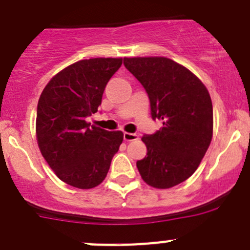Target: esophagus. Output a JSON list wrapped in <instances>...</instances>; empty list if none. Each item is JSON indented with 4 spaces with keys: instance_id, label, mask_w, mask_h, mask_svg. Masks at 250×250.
Returning a JSON list of instances; mask_svg holds the SVG:
<instances>
[{
    "instance_id": "34e87169",
    "label": "esophagus",
    "mask_w": 250,
    "mask_h": 250,
    "mask_svg": "<svg viewBox=\"0 0 250 250\" xmlns=\"http://www.w3.org/2000/svg\"><path fill=\"white\" fill-rule=\"evenodd\" d=\"M123 139H125V142H132V141H136V139H138V136H137L136 133L125 132L123 133Z\"/></svg>"
}]
</instances>
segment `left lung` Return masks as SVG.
<instances>
[{"instance_id": "obj_1", "label": "left lung", "mask_w": 250, "mask_h": 250, "mask_svg": "<svg viewBox=\"0 0 250 250\" xmlns=\"http://www.w3.org/2000/svg\"><path fill=\"white\" fill-rule=\"evenodd\" d=\"M128 71L143 85L153 120L163 127L142 141L146 155L137 162L142 179L170 188L199 167L212 139L213 108L206 86L190 70L163 57L125 58Z\"/></svg>"}]
</instances>
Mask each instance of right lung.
<instances>
[{
	"mask_svg": "<svg viewBox=\"0 0 250 250\" xmlns=\"http://www.w3.org/2000/svg\"><path fill=\"white\" fill-rule=\"evenodd\" d=\"M121 58L80 60L58 72L44 87L37 107V141L42 155L58 178L78 188L102 183L123 133L91 125L109 79Z\"/></svg>",
	"mask_w": 250,
	"mask_h": 250,
	"instance_id": "right-lung-1",
	"label": "right lung"
}]
</instances>
